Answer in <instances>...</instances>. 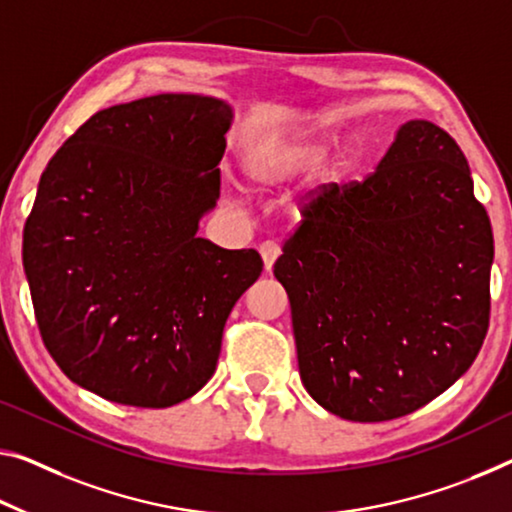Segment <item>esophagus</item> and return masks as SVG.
<instances>
[{
	"mask_svg": "<svg viewBox=\"0 0 512 512\" xmlns=\"http://www.w3.org/2000/svg\"><path fill=\"white\" fill-rule=\"evenodd\" d=\"M279 242L277 240H265L261 242V256H263V263H265V270H272L274 261H277L279 256Z\"/></svg>",
	"mask_w": 512,
	"mask_h": 512,
	"instance_id": "34e87169",
	"label": "esophagus"
}]
</instances>
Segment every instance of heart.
Returning a JSON list of instances; mask_svg holds the SVG:
<instances>
[{
  "label": "heart",
  "instance_id": "heart-1",
  "mask_svg": "<svg viewBox=\"0 0 512 512\" xmlns=\"http://www.w3.org/2000/svg\"><path fill=\"white\" fill-rule=\"evenodd\" d=\"M322 153V141L309 135L295 137H265L251 148L247 157L249 174L263 183H277L297 174ZM345 160H338L334 169H343Z\"/></svg>",
  "mask_w": 512,
  "mask_h": 512
}]
</instances>
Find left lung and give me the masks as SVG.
I'll use <instances>...</instances> for the list:
<instances>
[{
    "label": "left lung",
    "instance_id": "8db88e82",
    "mask_svg": "<svg viewBox=\"0 0 512 512\" xmlns=\"http://www.w3.org/2000/svg\"><path fill=\"white\" fill-rule=\"evenodd\" d=\"M274 277L306 391L341 419L391 421L444 393L490 325V217L465 153L407 121L364 180L318 185Z\"/></svg>",
    "mask_w": 512,
    "mask_h": 512
}]
</instances>
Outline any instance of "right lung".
Wrapping results in <instances>:
<instances>
[{
    "mask_svg": "<svg viewBox=\"0 0 512 512\" xmlns=\"http://www.w3.org/2000/svg\"><path fill=\"white\" fill-rule=\"evenodd\" d=\"M226 102L160 93L93 114L43 171L22 261L57 366L112 403L171 407L215 373L256 249L196 238L219 199Z\"/></svg>",
    "mask_w": 512,
    "mask_h": 512,
    "instance_id": "obj_1",
    "label": "right lung"
}]
</instances>
